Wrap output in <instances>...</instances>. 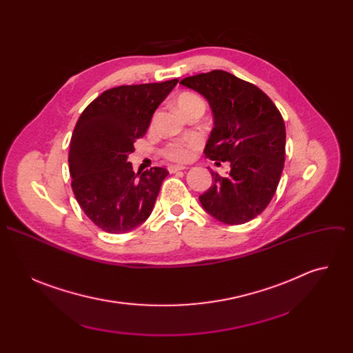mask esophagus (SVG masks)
<instances>
[{
  "label": "esophagus",
  "instance_id": "obj_1",
  "mask_svg": "<svg viewBox=\"0 0 353 353\" xmlns=\"http://www.w3.org/2000/svg\"><path fill=\"white\" fill-rule=\"evenodd\" d=\"M185 169V166H177V165H170L169 168H168V170L170 172V173H176V172H180V170H184Z\"/></svg>",
  "mask_w": 353,
  "mask_h": 353
}]
</instances>
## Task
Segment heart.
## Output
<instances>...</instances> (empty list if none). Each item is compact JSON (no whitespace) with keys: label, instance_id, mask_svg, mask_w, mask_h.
I'll return each instance as SVG.
<instances>
[{"label":"heart","instance_id":"obj_1","mask_svg":"<svg viewBox=\"0 0 353 353\" xmlns=\"http://www.w3.org/2000/svg\"><path fill=\"white\" fill-rule=\"evenodd\" d=\"M177 108L181 113L192 108H205L204 100L195 93L184 92L177 97ZM196 142L194 139H187L181 142H172L163 149V155L174 162H187L192 158Z\"/></svg>","mask_w":353,"mask_h":353}]
</instances>
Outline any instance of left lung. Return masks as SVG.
Returning a JSON list of instances; mask_svg holds the SVG:
<instances>
[{
  "instance_id": "obj_1",
  "label": "left lung",
  "mask_w": 353,
  "mask_h": 353,
  "mask_svg": "<svg viewBox=\"0 0 353 353\" xmlns=\"http://www.w3.org/2000/svg\"><path fill=\"white\" fill-rule=\"evenodd\" d=\"M180 83L203 94L212 110L205 157L230 165L226 176L211 170L212 185L199 195L201 205L226 225L254 219L271 203L283 170L286 131L279 110L260 88L222 70Z\"/></svg>"
}]
</instances>
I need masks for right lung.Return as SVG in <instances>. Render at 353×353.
<instances>
[{"label":"right lung","mask_w":353,"mask_h":353,"mask_svg":"<svg viewBox=\"0 0 353 353\" xmlns=\"http://www.w3.org/2000/svg\"><path fill=\"white\" fill-rule=\"evenodd\" d=\"M179 79L105 90L82 112L70 145L74 195L85 215L108 233H125L150 215L165 168L134 173L127 158Z\"/></svg>","instance_id":"right-lung-1"}]
</instances>
